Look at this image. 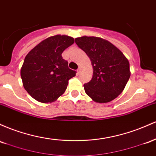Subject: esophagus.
Segmentation results:
<instances>
[{
  "label": "esophagus",
  "mask_w": 156,
  "mask_h": 156,
  "mask_svg": "<svg viewBox=\"0 0 156 156\" xmlns=\"http://www.w3.org/2000/svg\"><path fill=\"white\" fill-rule=\"evenodd\" d=\"M81 71H82V68L81 67H79L78 69H77V73H80V72H81Z\"/></svg>",
  "instance_id": "1"
}]
</instances>
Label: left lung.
<instances>
[{
    "label": "left lung",
    "instance_id": "8db88e82",
    "mask_svg": "<svg viewBox=\"0 0 156 156\" xmlns=\"http://www.w3.org/2000/svg\"><path fill=\"white\" fill-rule=\"evenodd\" d=\"M75 43L90 57L93 77L84 84L85 91L94 101L105 103L123 91L130 76V64L122 52L110 42L96 37H81Z\"/></svg>",
    "mask_w": 156,
    "mask_h": 156
}]
</instances>
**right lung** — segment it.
Masks as SVG:
<instances>
[{"mask_svg":"<svg viewBox=\"0 0 156 156\" xmlns=\"http://www.w3.org/2000/svg\"><path fill=\"white\" fill-rule=\"evenodd\" d=\"M74 43L66 35L50 37L29 52L20 70L24 88L38 101L52 102L63 94L76 71L62 58L66 48Z\"/></svg>","mask_w":156,"mask_h":156,"instance_id":"1","label":"right lung"}]
</instances>
